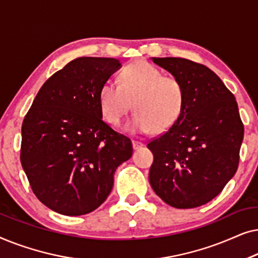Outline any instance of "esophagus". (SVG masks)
Listing matches in <instances>:
<instances>
[{
	"mask_svg": "<svg viewBox=\"0 0 258 258\" xmlns=\"http://www.w3.org/2000/svg\"><path fill=\"white\" fill-rule=\"evenodd\" d=\"M142 147H143V143L142 142H140V141H133V148L135 150L140 149V148H142Z\"/></svg>",
	"mask_w": 258,
	"mask_h": 258,
	"instance_id": "1",
	"label": "esophagus"
}]
</instances>
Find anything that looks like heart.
<instances>
[{
  "mask_svg": "<svg viewBox=\"0 0 258 258\" xmlns=\"http://www.w3.org/2000/svg\"><path fill=\"white\" fill-rule=\"evenodd\" d=\"M105 121L117 125L132 109L136 111L126 124L130 132L164 133L176 124L185 107V88L178 77L163 75L149 62L125 67L119 83L107 81L98 93Z\"/></svg>",
  "mask_w": 258,
  "mask_h": 258,
  "instance_id": "1",
  "label": "heart"
}]
</instances>
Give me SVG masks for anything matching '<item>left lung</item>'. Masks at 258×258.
<instances>
[{
    "label": "left lung",
    "mask_w": 258,
    "mask_h": 258,
    "mask_svg": "<svg viewBox=\"0 0 258 258\" xmlns=\"http://www.w3.org/2000/svg\"><path fill=\"white\" fill-rule=\"evenodd\" d=\"M178 77L185 107L175 125L147 147L154 155L151 188L169 206L189 209L220 194L236 174L244 125L234 94L208 67L179 57H154Z\"/></svg>",
    "instance_id": "1"
}]
</instances>
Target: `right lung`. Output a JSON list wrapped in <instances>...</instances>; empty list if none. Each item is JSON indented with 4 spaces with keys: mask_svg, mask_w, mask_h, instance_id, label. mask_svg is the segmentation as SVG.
I'll use <instances>...</instances> for the list:
<instances>
[{
    "mask_svg": "<svg viewBox=\"0 0 258 258\" xmlns=\"http://www.w3.org/2000/svg\"><path fill=\"white\" fill-rule=\"evenodd\" d=\"M121 63L73 59L49 77L22 123L21 164L35 196L49 209L80 216L97 209L114 185L132 141L103 119L101 87Z\"/></svg>",
    "mask_w": 258,
    "mask_h": 258,
    "instance_id": "1",
    "label": "right lung"
}]
</instances>
